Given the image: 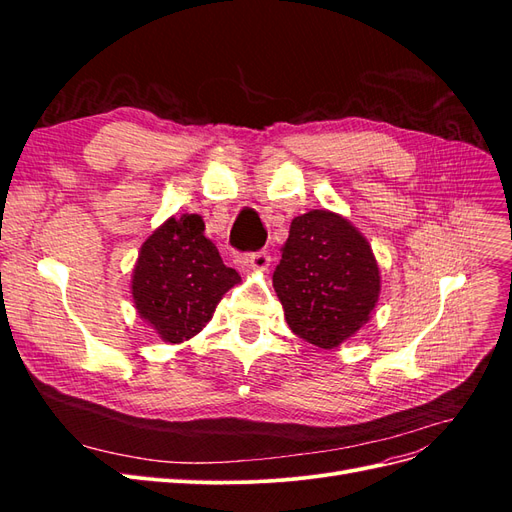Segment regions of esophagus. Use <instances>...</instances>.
<instances>
[{
	"instance_id": "obj_1",
	"label": "esophagus",
	"mask_w": 512,
	"mask_h": 512,
	"mask_svg": "<svg viewBox=\"0 0 512 512\" xmlns=\"http://www.w3.org/2000/svg\"><path fill=\"white\" fill-rule=\"evenodd\" d=\"M247 262H250V267L254 271H267L271 256H269L267 250H260V252H252L250 256H247Z\"/></svg>"
}]
</instances>
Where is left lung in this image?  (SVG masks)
<instances>
[{"instance_id": "obj_1", "label": "left lung", "mask_w": 512, "mask_h": 512, "mask_svg": "<svg viewBox=\"0 0 512 512\" xmlns=\"http://www.w3.org/2000/svg\"><path fill=\"white\" fill-rule=\"evenodd\" d=\"M273 288L292 333L329 350L369 320L380 271L359 230L342 215L314 209L292 220Z\"/></svg>"}]
</instances>
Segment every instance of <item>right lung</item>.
I'll return each instance as SVG.
<instances>
[{"label":"right lung","mask_w":512,"mask_h":512,"mask_svg":"<svg viewBox=\"0 0 512 512\" xmlns=\"http://www.w3.org/2000/svg\"><path fill=\"white\" fill-rule=\"evenodd\" d=\"M203 232L205 222L196 213L170 218L143 243L136 260L134 305L168 344L194 337L241 282Z\"/></svg>","instance_id":"right-lung-1"}]
</instances>
